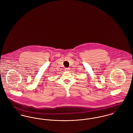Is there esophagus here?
Wrapping results in <instances>:
<instances>
[{
    "label": "esophagus",
    "mask_w": 133,
    "mask_h": 133,
    "mask_svg": "<svg viewBox=\"0 0 133 133\" xmlns=\"http://www.w3.org/2000/svg\"><path fill=\"white\" fill-rule=\"evenodd\" d=\"M65 70L66 71H69V70H70V69L69 68H65Z\"/></svg>",
    "instance_id": "obj_1"
}]
</instances>
